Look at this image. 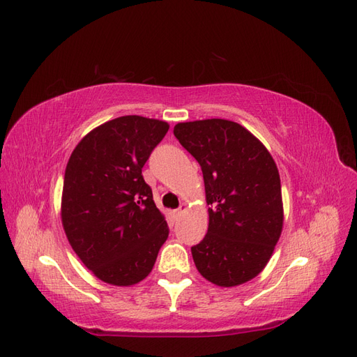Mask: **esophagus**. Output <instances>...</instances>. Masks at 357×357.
<instances>
[{"label":"esophagus","instance_id":"obj_1","mask_svg":"<svg viewBox=\"0 0 357 357\" xmlns=\"http://www.w3.org/2000/svg\"><path fill=\"white\" fill-rule=\"evenodd\" d=\"M186 210H188V204H186V202H181V204H180V207H178L177 210L172 211V213H174L176 218H180V215H183V214L186 213Z\"/></svg>","mask_w":357,"mask_h":357}]
</instances>
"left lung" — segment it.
<instances>
[{"mask_svg": "<svg viewBox=\"0 0 357 357\" xmlns=\"http://www.w3.org/2000/svg\"><path fill=\"white\" fill-rule=\"evenodd\" d=\"M174 135L201 165L208 231L192 247L199 274L235 287L261 274L283 231L278 168L268 149L226 119L180 122Z\"/></svg>", "mask_w": 357, "mask_h": 357, "instance_id": "8db88e82", "label": "left lung"}]
</instances>
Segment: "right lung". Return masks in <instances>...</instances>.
<instances>
[{
    "label": "right lung",
    "mask_w": 357,
    "mask_h": 357,
    "mask_svg": "<svg viewBox=\"0 0 357 357\" xmlns=\"http://www.w3.org/2000/svg\"><path fill=\"white\" fill-rule=\"evenodd\" d=\"M165 121L112 119L75 146L63 176L61 220L83 265L113 286H134L152 273L168 238L165 215L142 176L168 132Z\"/></svg>",
    "instance_id": "add662e5"
}]
</instances>
